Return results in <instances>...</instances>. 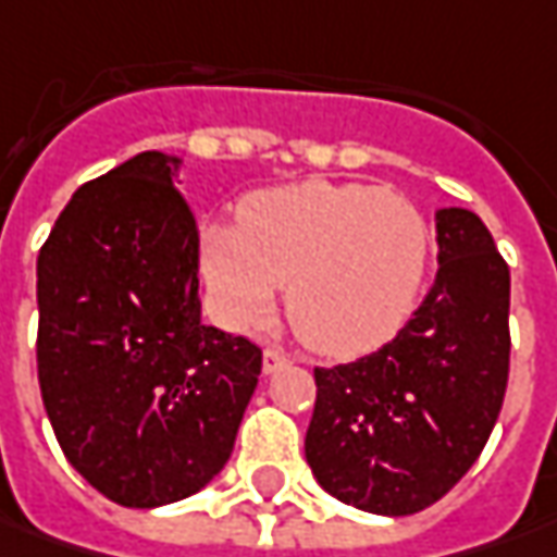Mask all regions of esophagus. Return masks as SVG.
Instances as JSON below:
<instances>
[{"mask_svg":"<svg viewBox=\"0 0 557 557\" xmlns=\"http://www.w3.org/2000/svg\"><path fill=\"white\" fill-rule=\"evenodd\" d=\"M293 363V357L286 355L283 348H264V373H277V370H283V367H289Z\"/></svg>","mask_w":557,"mask_h":557,"instance_id":"esophagus-1","label":"esophagus"}]
</instances>
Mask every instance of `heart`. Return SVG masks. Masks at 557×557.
<instances>
[{
  "label": "heart",
  "instance_id": "obj_1",
  "mask_svg": "<svg viewBox=\"0 0 557 557\" xmlns=\"http://www.w3.org/2000/svg\"><path fill=\"white\" fill-rule=\"evenodd\" d=\"M429 264V224L370 184L301 182L243 202L240 227L202 234V271L234 326L286 314L320 355H363L404 326Z\"/></svg>",
  "mask_w": 557,
  "mask_h": 557
}]
</instances>
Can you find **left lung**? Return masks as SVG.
Here are the masks:
<instances>
[{
	"mask_svg": "<svg viewBox=\"0 0 557 557\" xmlns=\"http://www.w3.org/2000/svg\"><path fill=\"white\" fill-rule=\"evenodd\" d=\"M437 277L407 326L355 363L317 367L305 459L373 515H416L474 466L508 385V264L469 209H437Z\"/></svg>",
	"mask_w": 557,
	"mask_h": 557,
	"instance_id": "1",
	"label": "left lung"
}]
</instances>
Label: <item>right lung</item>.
I'll return each mask as SVG.
<instances>
[{
    "mask_svg": "<svg viewBox=\"0 0 557 557\" xmlns=\"http://www.w3.org/2000/svg\"><path fill=\"white\" fill-rule=\"evenodd\" d=\"M178 157L83 184L36 259V367L73 469L128 508L178 503L231 459L261 348L200 320V231Z\"/></svg>",
    "mask_w": 557,
    "mask_h": 557,
    "instance_id": "add662e5",
    "label": "right lung"
}]
</instances>
